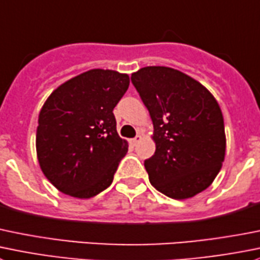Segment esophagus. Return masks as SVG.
I'll use <instances>...</instances> for the list:
<instances>
[{
	"instance_id": "1",
	"label": "esophagus",
	"mask_w": 260,
	"mask_h": 260,
	"mask_svg": "<svg viewBox=\"0 0 260 260\" xmlns=\"http://www.w3.org/2000/svg\"><path fill=\"white\" fill-rule=\"evenodd\" d=\"M141 140H142V137H141L140 135H137L135 138H132V140H131V145L136 146L138 142H141Z\"/></svg>"
}]
</instances>
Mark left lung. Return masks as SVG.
I'll return each mask as SVG.
<instances>
[{
  "mask_svg": "<svg viewBox=\"0 0 260 260\" xmlns=\"http://www.w3.org/2000/svg\"><path fill=\"white\" fill-rule=\"evenodd\" d=\"M131 80L153 124L156 151L145 160L150 183L174 200L207 189L225 160L217 100L197 80L170 67H143Z\"/></svg>",
  "mask_w": 260,
  "mask_h": 260,
  "instance_id": "1",
  "label": "left lung"
}]
</instances>
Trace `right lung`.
I'll list each match as a JSON object with an SVG mask.
<instances>
[{
	"mask_svg": "<svg viewBox=\"0 0 260 260\" xmlns=\"http://www.w3.org/2000/svg\"><path fill=\"white\" fill-rule=\"evenodd\" d=\"M128 86V75L95 69L58 86L45 100L38 119L37 156L59 191L86 200L112 184L128 151L113 109Z\"/></svg>",
	"mask_w": 260,
	"mask_h": 260,
	"instance_id": "add662e5",
	"label": "right lung"
}]
</instances>
